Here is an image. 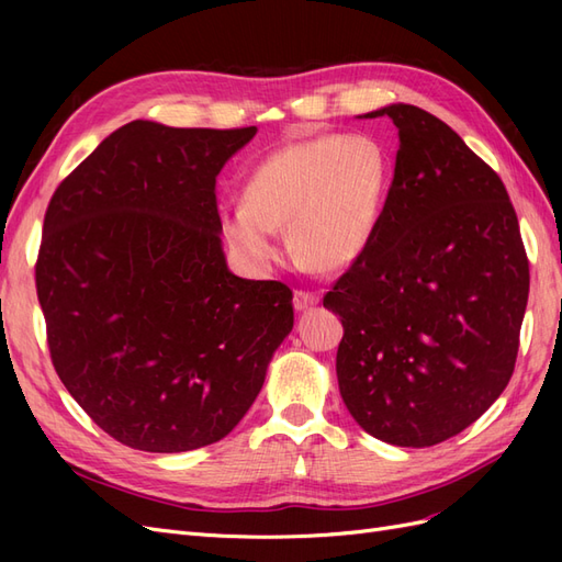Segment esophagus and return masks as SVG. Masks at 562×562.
<instances>
[{
    "mask_svg": "<svg viewBox=\"0 0 562 562\" xmlns=\"http://www.w3.org/2000/svg\"><path fill=\"white\" fill-rule=\"evenodd\" d=\"M293 302H295V310L297 312H307L318 304V295L310 293V291H295L293 293Z\"/></svg>",
    "mask_w": 562,
    "mask_h": 562,
    "instance_id": "obj_1",
    "label": "esophagus"
}]
</instances>
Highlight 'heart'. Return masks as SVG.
Listing matches in <instances>:
<instances>
[{"instance_id":"1","label":"heart","mask_w":562,"mask_h":562,"mask_svg":"<svg viewBox=\"0 0 562 562\" xmlns=\"http://www.w3.org/2000/svg\"><path fill=\"white\" fill-rule=\"evenodd\" d=\"M391 180L389 151L372 135L326 133L288 143L252 168L241 209L223 217V234L252 269L279 258L274 232L285 229L302 265L345 271L375 241Z\"/></svg>"}]
</instances>
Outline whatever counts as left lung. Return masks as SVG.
Instances as JSON below:
<instances>
[{"instance_id": "8db88e82", "label": "left lung", "mask_w": 562, "mask_h": 562, "mask_svg": "<svg viewBox=\"0 0 562 562\" xmlns=\"http://www.w3.org/2000/svg\"><path fill=\"white\" fill-rule=\"evenodd\" d=\"M394 180L363 258L323 297L342 318L339 394L398 448L464 431L516 366L530 269L499 176L438 116L394 103Z\"/></svg>"}]
</instances>
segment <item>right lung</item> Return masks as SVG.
<instances>
[{
    "mask_svg": "<svg viewBox=\"0 0 562 562\" xmlns=\"http://www.w3.org/2000/svg\"><path fill=\"white\" fill-rule=\"evenodd\" d=\"M258 128H116L48 203L37 295L50 361L135 450L225 438L293 330V293L229 271L215 178Z\"/></svg>",
    "mask_w": 562,
    "mask_h": 562,
    "instance_id": "obj_1",
    "label": "right lung"
}]
</instances>
